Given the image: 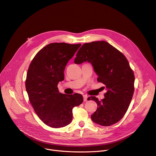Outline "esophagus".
I'll return each instance as SVG.
<instances>
[{
  "label": "esophagus",
  "instance_id": "obj_1",
  "mask_svg": "<svg viewBox=\"0 0 156 156\" xmlns=\"http://www.w3.org/2000/svg\"><path fill=\"white\" fill-rule=\"evenodd\" d=\"M83 97V100H84V101H87L88 97L87 95H84Z\"/></svg>",
  "mask_w": 156,
  "mask_h": 156
}]
</instances>
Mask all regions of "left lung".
Wrapping results in <instances>:
<instances>
[{
  "label": "left lung",
  "mask_w": 156,
  "mask_h": 156,
  "mask_svg": "<svg viewBox=\"0 0 156 156\" xmlns=\"http://www.w3.org/2000/svg\"><path fill=\"white\" fill-rule=\"evenodd\" d=\"M88 61L96 74L97 81L106 86L105 98L98 100L97 110L91 115L93 122L110 126L120 120L127 111L134 91L135 77L129 62L121 52L106 41H94L82 45L77 52L75 64Z\"/></svg>",
  "instance_id": "left-lung-1"
}]
</instances>
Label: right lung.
<instances>
[{
  "instance_id": "1",
  "label": "right lung",
  "mask_w": 156,
  "mask_h": 156,
  "mask_svg": "<svg viewBox=\"0 0 156 156\" xmlns=\"http://www.w3.org/2000/svg\"><path fill=\"white\" fill-rule=\"evenodd\" d=\"M81 44L51 43L41 49L29 65L26 89L35 112L47 126L63 127L71 122L72 110L83 101L78 93L59 92L58 84L64 78V70Z\"/></svg>"
}]
</instances>
